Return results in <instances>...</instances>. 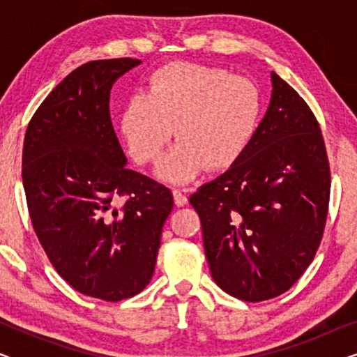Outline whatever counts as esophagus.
Here are the masks:
<instances>
[{"mask_svg":"<svg viewBox=\"0 0 357 357\" xmlns=\"http://www.w3.org/2000/svg\"><path fill=\"white\" fill-rule=\"evenodd\" d=\"M174 199H175V204H177V206H185V204L188 203L187 195H185L182 190H178V188H174Z\"/></svg>","mask_w":357,"mask_h":357,"instance_id":"obj_1","label":"esophagus"}]
</instances>
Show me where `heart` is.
<instances>
[{"instance_id": "obj_1", "label": "heart", "mask_w": 357, "mask_h": 357, "mask_svg": "<svg viewBox=\"0 0 357 357\" xmlns=\"http://www.w3.org/2000/svg\"><path fill=\"white\" fill-rule=\"evenodd\" d=\"M261 94L255 82L224 68L175 61L151 75L148 91L133 94L120 115V131L141 165L155 164L169 139H180L160 177L185 182L203 165L229 167L255 135Z\"/></svg>"}]
</instances>
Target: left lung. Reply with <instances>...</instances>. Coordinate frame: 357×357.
<instances>
[{
  "label": "left lung",
  "instance_id": "8db88e82",
  "mask_svg": "<svg viewBox=\"0 0 357 357\" xmlns=\"http://www.w3.org/2000/svg\"><path fill=\"white\" fill-rule=\"evenodd\" d=\"M271 81V104L250 144L190 197L214 282L245 302L273 299L299 280L319 250L330 203L319 121L276 73Z\"/></svg>",
  "mask_w": 357,
  "mask_h": 357
}]
</instances>
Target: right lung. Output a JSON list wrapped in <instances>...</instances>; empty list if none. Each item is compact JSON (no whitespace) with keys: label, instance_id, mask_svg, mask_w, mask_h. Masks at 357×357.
<instances>
[{"label":"right lung","instance_id":"add662e5","mask_svg":"<svg viewBox=\"0 0 357 357\" xmlns=\"http://www.w3.org/2000/svg\"><path fill=\"white\" fill-rule=\"evenodd\" d=\"M139 63L76 68L36 110L24 138L22 182L38 242L68 284L107 302L148 286L174 208L165 185L126 167L110 120L112 84Z\"/></svg>","mask_w":357,"mask_h":357}]
</instances>
